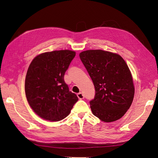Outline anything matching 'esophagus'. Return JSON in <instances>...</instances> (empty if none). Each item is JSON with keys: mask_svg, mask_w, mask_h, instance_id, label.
<instances>
[{"mask_svg": "<svg viewBox=\"0 0 158 158\" xmlns=\"http://www.w3.org/2000/svg\"><path fill=\"white\" fill-rule=\"evenodd\" d=\"M77 96L79 99H83L84 98V95L82 92H80L77 94Z\"/></svg>", "mask_w": 158, "mask_h": 158, "instance_id": "1", "label": "esophagus"}]
</instances>
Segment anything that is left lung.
<instances>
[{"label": "left lung", "instance_id": "1", "mask_svg": "<svg viewBox=\"0 0 158 158\" xmlns=\"http://www.w3.org/2000/svg\"><path fill=\"white\" fill-rule=\"evenodd\" d=\"M80 58L95 89L89 102L93 114L110 123L121 118L130 108L135 95L132 74L122 57L103 50L81 52Z\"/></svg>", "mask_w": 158, "mask_h": 158}]
</instances>
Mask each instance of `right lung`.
<instances>
[{
  "mask_svg": "<svg viewBox=\"0 0 158 158\" xmlns=\"http://www.w3.org/2000/svg\"><path fill=\"white\" fill-rule=\"evenodd\" d=\"M75 55L70 50L46 52L36 56L29 66L25 80L26 98L33 111L45 120H63L78 100L64 80Z\"/></svg>",
  "mask_w": 158,
  "mask_h": 158,
  "instance_id": "right-lung-1",
  "label": "right lung"
}]
</instances>
